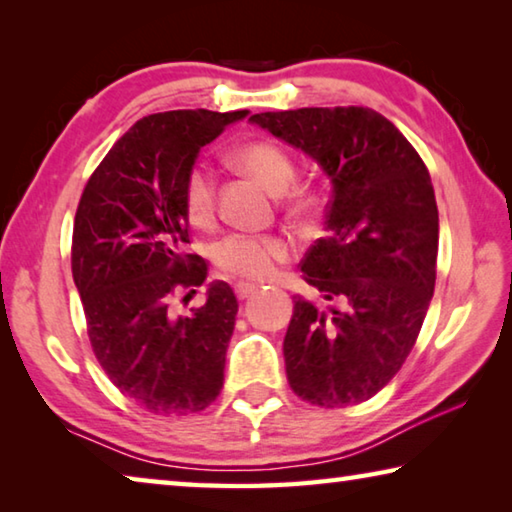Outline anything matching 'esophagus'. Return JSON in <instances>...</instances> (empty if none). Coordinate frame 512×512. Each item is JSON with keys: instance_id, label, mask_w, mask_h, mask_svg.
<instances>
[{"instance_id": "esophagus-1", "label": "esophagus", "mask_w": 512, "mask_h": 512, "mask_svg": "<svg viewBox=\"0 0 512 512\" xmlns=\"http://www.w3.org/2000/svg\"><path fill=\"white\" fill-rule=\"evenodd\" d=\"M255 291H257V284H250V282H239L237 287H235V293H237L239 300L250 298Z\"/></svg>"}]
</instances>
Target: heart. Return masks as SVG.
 <instances>
[{"label":"heart","mask_w":512,"mask_h":512,"mask_svg":"<svg viewBox=\"0 0 512 512\" xmlns=\"http://www.w3.org/2000/svg\"><path fill=\"white\" fill-rule=\"evenodd\" d=\"M241 171L257 178L271 192H284L296 178V162L291 153L271 140H255L241 144L232 151ZM183 205L189 223L205 228L216 214V189L212 173L203 164H194L187 171L183 185ZM287 205L296 212H305L314 205V194L307 189H293ZM291 255L289 239L277 235H230L214 246V264L223 273L239 280H268L277 264Z\"/></svg>","instance_id":"heart-1"}]
</instances>
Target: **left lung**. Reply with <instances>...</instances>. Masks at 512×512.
I'll return each mask as SVG.
<instances>
[{
	"mask_svg": "<svg viewBox=\"0 0 512 512\" xmlns=\"http://www.w3.org/2000/svg\"><path fill=\"white\" fill-rule=\"evenodd\" d=\"M311 155L332 180L305 282L332 305L293 296L284 336L291 391L325 409L361 404L413 350L436 287L438 207L427 164L384 115L363 106L250 117Z\"/></svg>",
	"mask_w": 512,
	"mask_h": 512,
	"instance_id": "1",
	"label": "left lung"
}]
</instances>
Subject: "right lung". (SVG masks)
Listing matches in <instances>:
<instances>
[{
    "label": "right lung",
    "instance_id": "right-lung-1",
    "mask_svg": "<svg viewBox=\"0 0 512 512\" xmlns=\"http://www.w3.org/2000/svg\"><path fill=\"white\" fill-rule=\"evenodd\" d=\"M248 110H169L142 117L88 180L76 207L72 275L90 345L121 395L155 415L210 406L223 388L239 302L212 282L205 305L180 316L207 277L203 257L185 253L187 171L201 146Z\"/></svg>",
    "mask_w": 512,
    "mask_h": 512
}]
</instances>
